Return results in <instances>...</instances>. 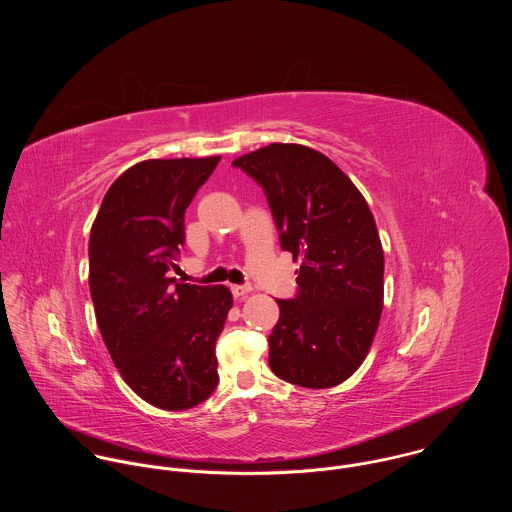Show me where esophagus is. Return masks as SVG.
Here are the masks:
<instances>
[{
	"instance_id": "obj_1",
	"label": "esophagus",
	"mask_w": 512,
	"mask_h": 512,
	"mask_svg": "<svg viewBox=\"0 0 512 512\" xmlns=\"http://www.w3.org/2000/svg\"><path fill=\"white\" fill-rule=\"evenodd\" d=\"M230 290H232V295L236 299H242V297H246L248 293L252 292V286H232Z\"/></svg>"
}]
</instances>
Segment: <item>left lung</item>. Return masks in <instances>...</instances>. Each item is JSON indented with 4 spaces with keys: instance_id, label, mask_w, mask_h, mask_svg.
<instances>
[{
    "instance_id": "left-lung-1",
    "label": "left lung",
    "mask_w": 512,
    "mask_h": 512,
    "mask_svg": "<svg viewBox=\"0 0 512 512\" xmlns=\"http://www.w3.org/2000/svg\"><path fill=\"white\" fill-rule=\"evenodd\" d=\"M270 203L282 248L299 262L295 299L280 305L270 368L305 388H331L357 372L384 301V250L355 183L321 151L270 144L232 161Z\"/></svg>"
}]
</instances>
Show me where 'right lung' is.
I'll list each match as a JSON object with an SVG mask.
<instances>
[{"mask_svg":"<svg viewBox=\"0 0 512 512\" xmlns=\"http://www.w3.org/2000/svg\"><path fill=\"white\" fill-rule=\"evenodd\" d=\"M220 155L146 159L106 191L88 240V286L104 345L147 404L187 410L217 382L215 343L232 307L226 286L175 284L185 211Z\"/></svg>","mask_w":512,"mask_h":512,"instance_id":"obj_1","label":"right lung"}]
</instances>
